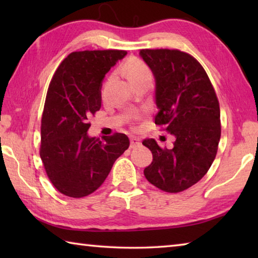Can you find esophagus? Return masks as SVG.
I'll list each match as a JSON object with an SVG mask.
<instances>
[{"instance_id": "1", "label": "esophagus", "mask_w": 258, "mask_h": 258, "mask_svg": "<svg viewBox=\"0 0 258 258\" xmlns=\"http://www.w3.org/2000/svg\"><path fill=\"white\" fill-rule=\"evenodd\" d=\"M131 145H130V147L131 148H135V147H138V146H140V140L139 139H137V138H131Z\"/></svg>"}]
</instances>
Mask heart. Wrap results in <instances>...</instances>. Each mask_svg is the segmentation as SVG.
<instances>
[{
	"label": "heart",
	"mask_w": 258,
	"mask_h": 258,
	"mask_svg": "<svg viewBox=\"0 0 258 258\" xmlns=\"http://www.w3.org/2000/svg\"><path fill=\"white\" fill-rule=\"evenodd\" d=\"M121 69H123L126 77L128 78V81L134 86L141 85L147 82H152L151 69L141 59L130 58L123 64Z\"/></svg>",
	"instance_id": "b5f03b06"
}]
</instances>
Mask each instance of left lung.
Segmentation results:
<instances>
[{
  "label": "left lung",
  "instance_id": "obj_1",
  "mask_svg": "<svg viewBox=\"0 0 258 258\" xmlns=\"http://www.w3.org/2000/svg\"><path fill=\"white\" fill-rule=\"evenodd\" d=\"M140 54L156 78L155 124L176 138L172 149L143 140L152 152L143 173L152 185L176 194L202 180L215 159L220 103L207 73L191 54L176 49H143Z\"/></svg>",
  "mask_w": 258,
  "mask_h": 258
}]
</instances>
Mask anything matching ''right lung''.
I'll return each instance as SVG.
<instances>
[{
  "mask_svg": "<svg viewBox=\"0 0 258 258\" xmlns=\"http://www.w3.org/2000/svg\"><path fill=\"white\" fill-rule=\"evenodd\" d=\"M126 53L72 52L50 82L41 120L40 156L49 180L67 197H86L99 189L130 146L123 133L103 137L102 141L86 133L89 118L101 108L103 77Z\"/></svg>",
  "mask_w": 258,
  "mask_h": 258,
  "instance_id": "1",
  "label": "right lung"
}]
</instances>
